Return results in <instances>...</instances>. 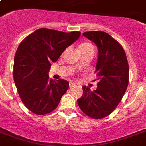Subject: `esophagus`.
Here are the masks:
<instances>
[{"label":"esophagus","mask_w":146,"mask_h":146,"mask_svg":"<svg viewBox=\"0 0 146 146\" xmlns=\"http://www.w3.org/2000/svg\"><path fill=\"white\" fill-rule=\"evenodd\" d=\"M75 86H76L75 83H73V82H70V88H73V87Z\"/></svg>","instance_id":"1"}]
</instances>
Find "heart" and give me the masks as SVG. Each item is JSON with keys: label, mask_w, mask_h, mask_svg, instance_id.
I'll list each match as a JSON object with an SVG mask.
<instances>
[{"label": "heart", "mask_w": 146, "mask_h": 146, "mask_svg": "<svg viewBox=\"0 0 146 146\" xmlns=\"http://www.w3.org/2000/svg\"><path fill=\"white\" fill-rule=\"evenodd\" d=\"M79 50H80V53L86 52L89 50H94V47L92 44L89 42H83L79 46Z\"/></svg>", "instance_id": "heart-1"}]
</instances>
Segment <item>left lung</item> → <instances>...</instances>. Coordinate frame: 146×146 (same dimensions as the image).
I'll return each mask as SVG.
<instances>
[{"label":"left lung","instance_id":"left-lung-1","mask_svg":"<svg viewBox=\"0 0 146 146\" xmlns=\"http://www.w3.org/2000/svg\"><path fill=\"white\" fill-rule=\"evenodd\" d=\"M82 35L97 45L96 72L98 82L94 91L82 86L83 94L77 102L87 116L102 119L114 111L126 92L129 83V65L122 46L109 34L91 31Z\"/></svg>","mask_w":146,"mask_h":146}]
</instances>
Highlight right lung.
<instances>
[{"label": "right lung", "instance_id": "1", "mask_svg": "<svg viewBox=\"0 0 146 146\" xmlns=\"http://www.w3.org/2000/svg\"><path fill=\"white\" fill-rule=\"evenodd\" d=\"M81 33L42 28L25 38L14 57L13 79L22 102L38 115L53 111L69 88L66 80L49 78L51 63L75 42Z\"/></svg>", "mask_w": 146, "mask_h": 146}]
</instances>
